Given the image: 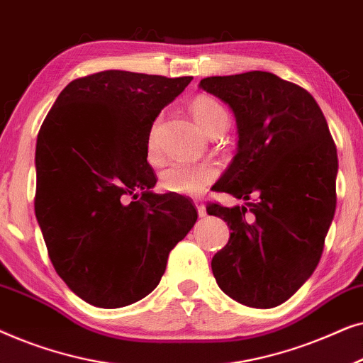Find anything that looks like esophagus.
<instances>
[{
    "instance_id": "obj_1",
    "label": "esophagus",
    "mask_w": 363,
    "mask_h": 363,
    "mask_svg": "<svg viewBox=\"0 0 363 363\" xmlns=\"http://www.w3.org/2000/svg\"><path fill=\"white\" fill-rule=\"evenodd\" d=\"M195 206H196V210H198V216L200 218H203V216H206V208H205V203H203L200 198H196L195 201Z\"/></svg>"
}]
</instances>
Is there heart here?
I'll use <instances>...</instances> for the list:
<instances>
[{
	"mask_svg": "<svg viewBox=\"0 0 363 363\" xmlns=\"http://www.w3.org/2000/svg\"><path fill=\"white\" fill-rule=\"evenodd\" d=\"M190 112L198 127L203 132L210 130L218 121L226 117L225 108L215 99L208 96H198L190 104ZM155 122L147 135V158L148 162L157 163L160 160V148L157 142ZM218 177V167L211 162H175L162 172L160 182L167 191L178 193V195H200L205 188Z\"/></svg>",
	"mask_w": 363,
	"mask_h": 363,
	"instance_id": "b5f03b06",
	"label": "heart"
}]
</instances>
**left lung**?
Instances as JSON below:
<instances>
[{"label": "left lung", "mask_w": 363, "mask_h": 363, "mask_svg": "<svg viewBox=\"0 0 363 363\" xmlns=\"http://www.w3.org/2000/svg\"><path fill=\"white\" fill-rule=\"evenodd\" d=\"M200 87L236 117L238 152L216 191L257 196L246 206H206L231 230L213 256V276L231 299L269 309L289 299L320 261L335 213V143L315 99L276 74L206 77Z\"/></svg>", "instance_id": "8db88e82"}]
</instances>
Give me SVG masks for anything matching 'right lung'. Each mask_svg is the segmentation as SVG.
Returning a JSON list of instances; mask_svg holds the SVG:
<instances>
[{
	"mask_svg": "<svg viewBox=\"0 0 363 363\" xmlns=\"http://www.w3.org/2000/svg\"><path fill=\"white\" fill-rule=\"evenodd\" d=\"M191 79L96 72L67 84L44 118L34 210L54 269L89 304L117 309L150 294L196 223L188 198L150 191L147 162L153 122Z\"/></svg>",
	"mask_w": 363,
	"mask_h": 363,
	"instance_id": "right-lung-1",
	"label": "right lung"
}]
</instances>
